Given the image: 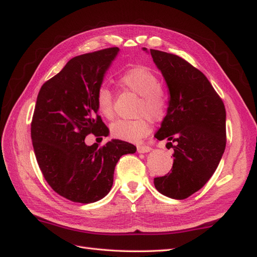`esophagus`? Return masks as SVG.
Segmentation results:
<instances>
[{"label":"esophagus","mask_w":257,"mask_h":257,"mask_svg":"<svg viewBox=\"0 0 257 257\" xmlns=\"http://www.w3.org/2000/svg\"><path fill=\"white\" fill-rule=\"evenodd\" d=\"M151 150V148L147 145H137V152L139 153H146V152H149Z\"/></svg>","instance_id":"34e87169"}]
</instances>
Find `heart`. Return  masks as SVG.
Listing matches in <instances>:
<instances>
[{
    "mask_svg": "<svg viewBox=\"0 0 257 257\" xmlns=\"http://www.w3.org/2000/svg\"><path fill=\"white\" fill-rule=\"evenodd\" d=\"M121 85L139 95L136 113L137 119H119L110 126L114 138L124 142L137 143L150 133L151 125L148 118L159 121L166 114L168 100L161 88L157 74L146 66H135L124 72L119 78ZM96 107L99 114L110 120L113 116V95L110 89L100 87L96 92Z\"/></svg>",
    "mask_w": 257,
    "mask_h": 257,
    "instance_id": "b5f03b06",
    "label": "heart"
}]
</instances>
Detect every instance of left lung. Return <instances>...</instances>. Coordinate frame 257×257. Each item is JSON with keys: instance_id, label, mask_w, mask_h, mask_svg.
I'll list each match as a JSON object with an SVG mask.
<instances>
[{"instance_id": "1", "label": "left lung", "mask_w": 257, "mask_h": 257, "mask_svg": "<svg viewBox=\"0 0 257 257\" xmlns=\"http://www.w3.org/2000/svg\"><path fill=\"white\" fill-rule=\"evenodd\" d=\"M144 50H147L144 48ZM169 90L168 109L154 135L174 148L170 173L154 178L163 195L184 199L214 174L226 146V111L207 77L173 53L150 49Z\"/></svg>"}]
</instances>
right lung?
<instances>
[{
    "label": "right lung",
    "instance_id": "obj_1",
    "mask_svg": "<svg viewBox=\"0 0 257 257\" xmlns=\"http://www.w3.org/2000/svg\"><path fill=\"white\" fill-rule=\"evenodd\" d=\"M118 52L112 47L71 59L37 95L31 138L38 166L52 190L74 203L105 197L119 159L136 152L134 145L119 139L103 147L84 143L89 134H109L97 114L95 97Z\"/></svg>",
    "mask_w": 257,
    "mask_h": 257
}]
</instances>
